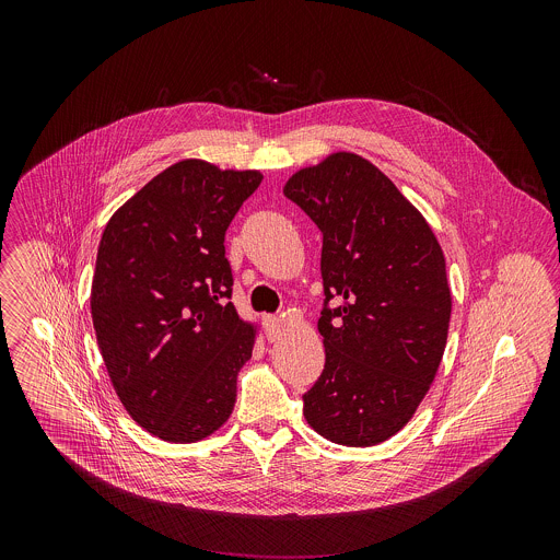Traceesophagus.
I'll return each instance as SVG.
<instances>
[{
  "mask_svg": "<svg viewBox=\"0 0 560 560\" xmlns=\"http://www.w3.org/2000/svg\"><path fill=\"white\" fill-rule=\"evenodd\" d=\"M266 326H268V339L270 341H279L281 332H283V324L279 316H266Z\"/></svg>",
  "mask_w": 560,
  "mask_h": 560,
  "instance_id": "34e87169",
  "label": "esophagus"
}]
</instances>
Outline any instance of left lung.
I'll return each mask as SVG.
<instances>
[{
    "label": "left lung",
    "mask_w": 560,
    "mask_h": 560,
    "mask_svg": "<svg viewBox=\"0 0 560 560\" xmlns=\"http://www.w3.org/2000/svg\"><path fill=\"white\" fill-rule=\"evenodd\" d=\"M283 195L324 234L326 365L303 394V417L339 445L383 443L412 419L443 359V250L423 214L354 152L301 168Z\"/></svg>",
    "instance_id": "1"
}]
</instances>
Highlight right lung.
<instances>
[{
  "label": "right lung",
  "mask_w": 560,
  "mask_h": 560,
  "mask_svg": "<svg viewBox=\"0 0 560 560\" xmlns=\"http://www.w3.org/2000/svg\"><path fill=\"white\" fill-rule=\"evenodd\" d=\"M261 179L184 159L102 234L91 290L97 343L126 412L162 441L197 443L232 415L257 330L228 301L223 238Z\"/></svg>",
  "instance_id": "1"
}]
</instances>
